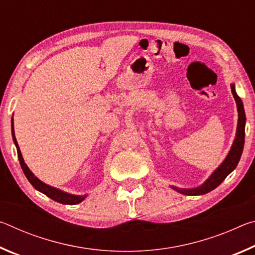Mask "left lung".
Instances as JSON below:
<instances>
[{
    "instance_id": "obj_1",
    "label": "left lung",
    "mask_w": 255,
    "mask_h": 255,
    "mask_svg": "<svg viewBox=\"0 0 255 255\" xmlns=\"http://www.w3.org/2000/svg\"><path fill=\"white\" fill-rule=\"evenodd\" d=\"M231 89H232L233 97H234L236 106H237L239 120H237L236 135L234 138V141H233V144L231 146L230 152H228L225 159L222 162L221 165H219L217 169H216L213 173L209 175V178L207 179L201 185H199V187L184 189V188H178V187H173V185H171L172 189H174L175 191L182 193V195L200 196V195H205V193L210 192L211 190L217 188L218 185L226 179V176L235 170V167L240 162L241 155H242V152H243V147H244L245 123H247V117H245L243 102H242L241 98L237 96L234 83L231 84Z\"/></svg>"
}]
</instances>
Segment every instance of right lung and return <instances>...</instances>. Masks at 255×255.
Here are the masks:
<instances>
[{"mask_svg": "<svg viewBox=\"0 0 255 255\" xmlns=\"http://www.w3.org/2000/svg\"><path fill=\"white\" fill-rule=\"evenodd\" d=\"M11 131H12V138H13V141H14V145L16 147V152H18V158H19V162H20V165L22 167V171L24 175L27 176V179L29 180V182L32 184V187L38 190V191H40L41 193H44L47 197H49L50 199H53L55 201L59 202V204H64V205H76V204H80V202L83 201L86 196L88 195H72V193H68L63 191V190L57 189L55 187H51L49 184H46L45 182H42L41 180H39L37 178L36 175H34L31 170L29 169L27 164L24 163V159L22 157V154H21V150L20 147L18 145V141L15 139V135H14V127H13V117L11 119Z\"/></svg>", "mask_w": 255, "mask_h": 255, "instance_id": "right-lung-1", "label": "right lung"}]
</instances>
